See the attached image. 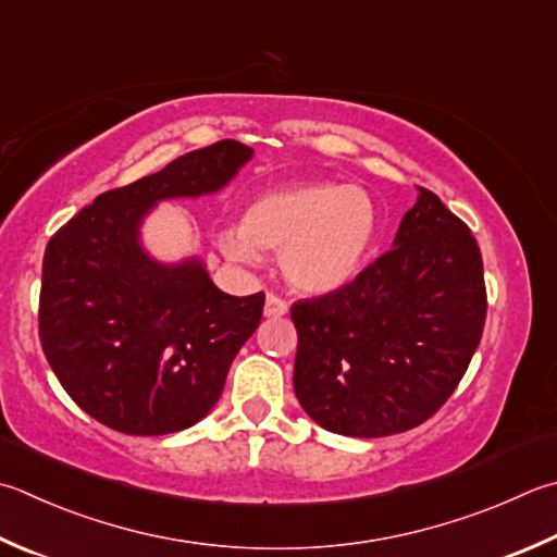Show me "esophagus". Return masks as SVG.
<instances>
[{"mask_svg":"<svg viewBox=\"0 0 557 557\" xmlns=\"http://www.w3.org/2000/svg\"><path fill=\"white\" fill-rule=\"evenodd\" d=\"M288 312V302L274 296V293H269L267 296V302H264V314L267 318H281V314Z\"/></svg>","mask_w":557,"mask_h":557,"instance_id":"esophagus-1","label":"esophagus"}]
</instances>
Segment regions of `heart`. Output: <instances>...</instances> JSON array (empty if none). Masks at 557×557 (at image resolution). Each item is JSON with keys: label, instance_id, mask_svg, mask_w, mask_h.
<instances>
[{"label": "heart", "instance_id": "heart-1", "mask_svg": "<svg viewBox=\"0 0 557 557\" xmlns=\"http://www.w3.org/2000/svg\"><path fill=\"white\" fill-rule=\"evenodd\" d=\"M377 235V206L361 186L298 182L269 188L247 206L243 227L220 233L227 259L255 264L259 251H278L293 288L324 296L361 274Z\"/></svg>", "mask_w": 557, "mask_h": 557}]
</instances>
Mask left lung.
I'll return each instance as SVG.
<instances>
[{"label":"left lung","instance_id":"obj_1","mask_svg":"<svg viewBox=\"0 0 557 557\" xmlns=\"http://www.w3.org/2000/svg\"><path fill=\"white\" fill-rule=\"evenodd\" d=\"M419 191L391 251L344 288L290 308L293 387L327 432L375 438L426 422L480 344L487 314L480 247L438 196Z\"/></svg>","mask_w":557,"mask_h":557}]
</instances>
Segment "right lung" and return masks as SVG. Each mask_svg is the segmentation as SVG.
Returning a JSON list of instances; mask_svg holds the SVG:
<instances>
[{
    "label": "right lung",
    "instance_id": "obj_1",
    "mask_svg": "<svg viewBox=\"0 0 557 557\" xmlns=\"http://www.w3.org/2000/svg\"><path fill=\"white\" fill-rule=\"evenodd\" d=\"M255 150L237 140L176 157L113 188L50 237L38 330L46 359L84 412L121 434L162 436L211 412L255 334L264 293L227 296L201 257L154 259L143 223L157 203L213 196Z\"/></svg>",
    "mask_w": 557,
    "mask_h": 557
}]
</instances>
